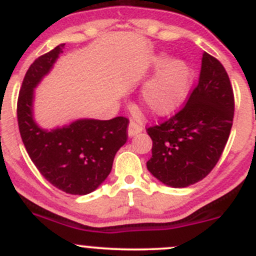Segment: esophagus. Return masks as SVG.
I'll use <instances>...</instances> for the list:
<instances>
[{"label": "esophagus", "instance_id": "esophagus-1", "mask_svg": "<svg viewBox=\"0 0 256 256\" xmlns=\"http://www.w3.org/2000/svg\"><path fill=\"white\" fill-rule=\"evenodd\" d=\"M142 130H144V126L141 125V124L135 122V121H131V122L128 124V135L130 136V138H132V136H135V135H138V134H140Z\"/></svg>", "mask_w": 256, "mask_h": 256}]
</instances>
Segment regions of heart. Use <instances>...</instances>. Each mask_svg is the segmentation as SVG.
<instances>
[{
    "instance_id": "heart-1",
    "label": "heart",
    "mask_w": 256,
    "mask_h": 256,
    "mask_svg": "<svg viewBox=\"0 0 256 256\" xmlns=\"http://www.w3.org/2000/svg\"><path fill=\"white\" fill-rule=\"evenodd\" d=\"M146 68L156 73L141 89L144 106L157 116L177 112L190 95L194 80L193 66L183 59H171L168 54L158 53L148 59Z\"/></svg>"
}]
</instances>
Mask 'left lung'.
<instances>
[{"label":"left lung","instance_id":"left-lung-1","mask_svg":"<svg viewBox=\"0 0 256 256\" xmlns=\"http://www.w3.org/2000/svg\"><path fill=\"white\" fill-rule=\"evenodd\" d=\"M234 118L230 80L220 62L203 53L198 85L174 118L147 128V170L164 184L184 188L203 180L220 158Z\"/></svg>","mask_w":256,"mask_h":256}]
</instances>
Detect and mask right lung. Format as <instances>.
Listing matches in <instances>:
<instances>
[{"label":"right lung","instance_id":"obj_1","mask_svg":"<svg viewBox=\"0 0 256 256\" xmlns=\"http://www.w3.org/2000/svg\"><path fill=\"white\" fill-rule=\"evenodd\" d=\"M56 46L30 64L17 102L20 138L30 160L49 183L69 194L96 190L112 172L116 152L128 140V120L78 118L63 126L43 128L34 118V89L63 53Z\"/></svg>","mask_w":256,"mask_h":256}]
</instances>
